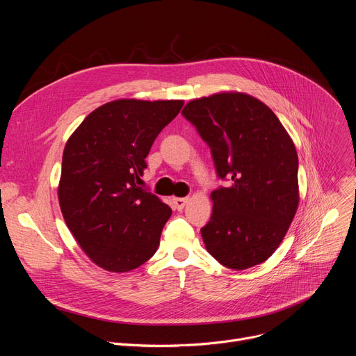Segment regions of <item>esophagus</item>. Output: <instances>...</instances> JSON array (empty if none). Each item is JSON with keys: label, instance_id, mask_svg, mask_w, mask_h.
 <instances>
[{"label": "esophagus", "instance_id": "1", "mask_svg": "<svg viewBox=\"0 0 356 356\" xmlns=\"http://www.w3.org/2000/svg\"><path fill=\"white\" fill-rule=\"evenodd\" d=\"M187 201H188V198H186V197H177V198H173V204H175V207H176L179 211H181V210L186 207Z\"/></svg>", "mask_w": 356, "mask_h": 356}]
</instances>
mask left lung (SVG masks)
<instances>
[{
    "label": "left lung",
    "mask_w": 356,
    "mask_h": 356,
    "mask_svg": "<svg viewBox=\"0 0 356 356\" xmlns=\"http://www.w3.org/2000/svg\"><path fill=\"white\" fill-rule=\"evenodd\" d=\"M210 149L217 176L210 221L201 228L222 266L243 270L265 262L283 241L298 206V159L275 113L243 92L193 99L183 108Z\"/></svg>",
    "instance_id": "obj_1"
}]
</instances>
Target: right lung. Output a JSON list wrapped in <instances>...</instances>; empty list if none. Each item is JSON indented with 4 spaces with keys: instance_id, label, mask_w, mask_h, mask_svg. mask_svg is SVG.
Here are the masks:
<instances>
[{
    "instance_id": "obj_1",
    "label": "right lung",
    "mask_w": 356,
    "mask_h": 356,
    "mask_svg": "<svg viewBox=\"0 0 356 356\" xmlns=\"http://www.w3.org/2000/svg\"><path fill=\"white\" fill-rule=\"evenodd\" d=\"M181 99H117L98 107L69 138L59 204L73 236L99 268L129 272L156 252L172 210L140 187L146 156Z\"/></svg>"
}]
</instances>
